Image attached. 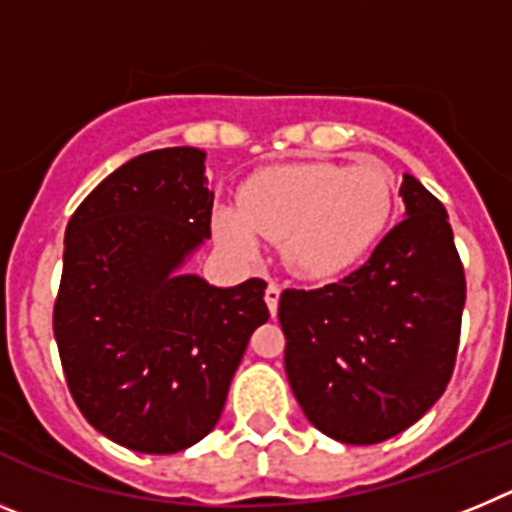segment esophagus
I'll return each mask as SVG.
<instances>
[{
	"mask_svg": "<svg viewBox=\"0 0 512 512\" xmlns=\"http://www.w3.org/2000/svg\"><path fill=\"white\" fill-rule=\"evenodd\" d=\"M279 292H282V289H279V284H274V282H271L269 287H266L264 300H266V307H269L271 315H277V307H279Z\"/></svg>",
	"mask_w": 512,
	"mask_h": 512,
	"instance_id": "obj_1",
	"label": "esophagus"
}]
</instances>
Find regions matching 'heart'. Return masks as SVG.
Here are the masks:
<instances>
[{"instance_id":"1","label":"heart","mask_w":512,"mask_h":512,"mask_svg":"<svg viewBox=\"0 0 512 512\" xmlns=\"http://www.w3.org/2000/svg\"><path fill=\"white\" fill-rule=\"evenodd\" d=\"M395 207V179L377 161H300L253 174L241 207L215 212L217 238L251 256L259 238L302 279H328L377 246Z\"/></svg>"}]
</instances>
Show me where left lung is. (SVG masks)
Returning <instances> with one entry per match:
<instances>
[{
  "label": "left lung",
  "instance_id": "left-lung-1",
  "mask_svg": "<svg viewBox=\"0 0 512 512\" xmlns=\"http://www.w3.org/2000/svg\"><path fill=\"white\" fill-rule=\"evenodd\" d=\"M405 220L361 269L320 289H284L279 323L289 387L318 431L387 441L423 418L454 372L467 300L449 215L402 176Z\"/></svg>",
  "mask_w": 512,
  "mask_h": 512
}]
</instances>
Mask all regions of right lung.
Instances as JSON below:
<instances>
[{"label": "right lung", "instance_id": "right-lung-1", "mask_svg": "<svg viewBox=\"0 0 512 512\" xmlns=\"http://www.w3.org/2000/svg\"><path fill=\"white\" fill-rule=\"evenodd\" d=\"M205 151L130 158L76 207L53 333L66 384L102 436L176 454L220 420L248 338L269 320L264 279L215 287L182 266L210 238Z\"/></svg>", "mask_w": 512, "mask_h": 512}]
</instances>
